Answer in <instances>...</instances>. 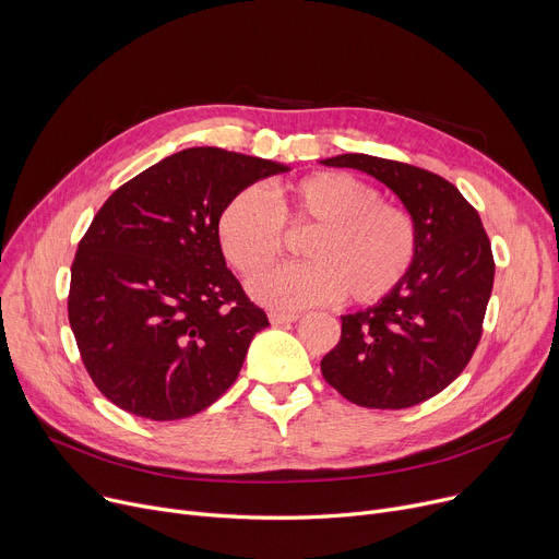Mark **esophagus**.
<instances>
[{
  "instance_id": "esophagus-1",
  "label": "esophagus",
  "mask_w": 559,
  "mask_h": 559,
  "mask_svg": "<svg viewBox=\"0 0 559 559\" xmlns=\"http://www.w3.org/2000/svg\"><path fill=\"white\" fill-rule=\"evenodd\" d=\"M299 314L297 312H270V321L272 324H292V321H297Z\"/></svg>"
}]
</instances>
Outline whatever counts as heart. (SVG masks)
I'll return each instance as SVG.
<instances>
[{
  "label": "heart",
  "mask_w": 559,
  "mask_h": 559,
  "mask_svg": "<svg viewBox=\"0 0 559 559\" xmlns=\"http://www.w3.org/2000/svg\"><path fill=\"white\" fill-rule=\"evenodd\" d=\"M270 204L240 190L219 213L217 240L235 272L255 278L285 251V230L306 233L308 262L289 264L251 285L253 297L297 310L342 297L354 306L385 299L401 285L419 249V228L405 205L344 171H314L274 186Z\"/></svg>",
  "instance_id": "obj_1"
}]
</instances>
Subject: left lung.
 <instances>
[{"instance_id":"1","label":"left lung","mask_w":559,"mask_h":559,"mask_svg":"<svg viewBox=\"0 0 559 559\" xmlns=\"http://www.w3.org/2000/svg\"><path fill=\"white\" fill-rule=\"evenodd\" d=\"M385 183L415 215L417 258L383 301L342 317L321 360L326 383L362 407L403 409L449 388L472 360L493 287V255L480 215L428 169L367 154L326 158Z\"/></svg>"}]
</instances>
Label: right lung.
I'll return each mask as SVG.
<instances>
[{
	"mask_svg": "<svg viewBox=\"0 0 559 559\" xmlns=\"http://www.w3.org/2000/svg\"><path fill=\"white\" fill-rule=\"evenodd\" d=\"M285 165L192 146L117 188L79 242L68 317L85 371L117 407L192 417L238 378L270 326L217 240L224 205Z\"/></svg>",
	"mask_w": 559,
	"mask_h": 559,
	"instance_id": "add662e5",
	"label": "right lung"
}]
</instances>
